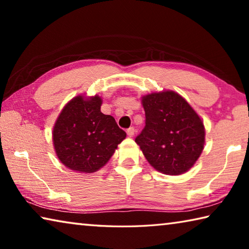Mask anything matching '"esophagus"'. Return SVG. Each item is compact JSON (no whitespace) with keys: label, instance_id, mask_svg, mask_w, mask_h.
I'll return each mask as SVG.
<instances>
[{"label":"esophagus","instance_id":"obj_1","mask_svg":"<svg viewBox=\"0 0 249 249\" xmlns=\"http://www.w3.org/2000/svg\"><path fill=\"white\" fill-rule=\"evenodd\" d=\"M126 133H127V135L129 137H133L135 135V128L134 127H129L127 130H126Z\"/></svg>","mask_w":249,"mask_h":249}]
</instances>
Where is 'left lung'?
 <instances>
[{
  "instance_id": "obj_1",
  "label": "left lung",
  "mask_w": 249,
  "mask_h": 249,
  "mask_svg": "<svg viewBox=\"0 0 249 249\" xmlns=\"http://www.w3.org/2000/svg\"><path fill=\"white\" fill-rule=\"evenodd\" d=\"M146 125L136 137L149 165L169 176L191 169L205 144L203 121L187 100L167 90L142 96Z\"/></svg>"
}]
</instances>
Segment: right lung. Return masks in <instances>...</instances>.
Returning <instances> with one entry per match:
<instances>
[{
	"instance_id": "right-lung-1",
	"label": "right lung",
	"mask_w": 249,
	"mask_h": 249,
	"mask_svg": "<svg viewBox=\"0 0 249 249\" xmlns=\"http://www.w3.org/2000/svg\"><path fill=\"white\" fill-rule=\"evenodd\" d=\"M102 99L77 95L67 103L53 129V142L58 159L70 170L92 174L115 153L126 133L114 117L101 112Z\"/></svg>"
}]
</instances>
